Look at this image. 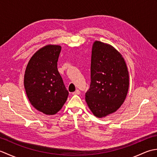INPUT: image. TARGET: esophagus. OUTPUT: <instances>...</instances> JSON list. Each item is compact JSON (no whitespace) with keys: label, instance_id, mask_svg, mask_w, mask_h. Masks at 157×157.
Wrapping results in <instances>:
<instances>
[{"label":"esophagus","instance_id":"esophagus-1","mask_svg":"<svg viewBox=\"0 0 157 157\" xmlns=\"http://www.w3.org/2000/svg\"><path fill=\"white\" fill-rule=\"evenodd\" d=\"M80 94V91H79V90H75L74 92L72 93V94H73V95H75V94Z\"/></svg>","mask_w":157,"mask_h":157}]
</instances>
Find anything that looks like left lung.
I'll list each match as a JSON object with an SVG mask.
<instances>
[{
  "instance_id": "obj_1",
  "label": "left lung",
  "mask_w": 157,
  "mask_h": 157,
  "mask_svg": "<svg viewBox=\"0 0 157 157\" xmlns=\"http://www.w3.org/2000/svg\"><path fill=\"white\" fill-rule=\"evenodd\" d=\"M90 87L86 101L94 115L105 117L124 102L129 89V72L124 59L111 45L95 41L91 57Z\"/></svg>"
}]
</instances>
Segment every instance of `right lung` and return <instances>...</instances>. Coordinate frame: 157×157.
I'll return each instance as SVG.
<instances>
[{"label":"right lung","instance_id":"add662e5","mask_svg":"<svg viewBox=\"0 0 157 157\" xmlns=\"http://www.w3.org/2000/svg\"><path fill=\"white\" fill-rule=\"evenodd\" d=\"M61 46L48 44L39 49L28 62L24 87L32 105L45 115L59 112L69 92L57 69Z\"/></svg>","mask_w":157,"mask_h":157}]
</instances>
